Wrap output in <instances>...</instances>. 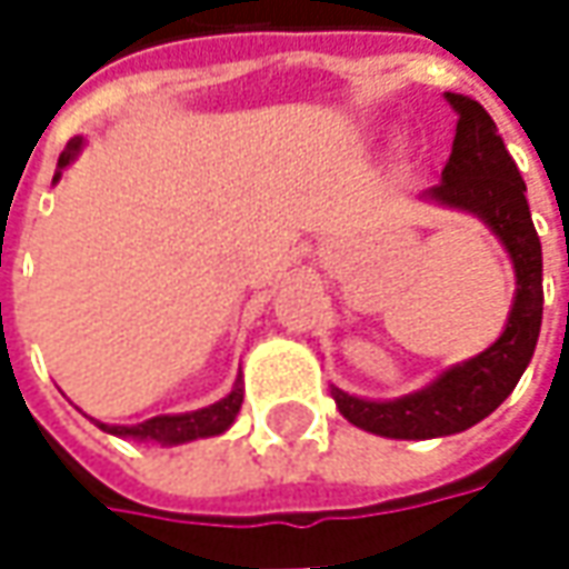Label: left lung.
Masks as SVG:
<instances>
[{
  "instance_id": "left-lung-1",
  "label": "left lung",
  "mask_w": 569,
  "mask_h": 569,
  "mask_svg": "<svg viewBox=\"0 0 569 569\" xmlns=\"http://www.w3.org/2000/svg\"><path fill=\"white\" fill-rule=\"evenodd\" d=\"M447 100L459 113L452 154L443 167V180L425 196L440 206L471 211L500 237L513 259L516 297L507 329L488 351L449 367L411 396L370 402L332 386V399L351 425L392 440L449 437L485 421L516 389L541 332V243L526 202V183L488 110L452 91H447Z\"/></svg>"
}]
</instances>
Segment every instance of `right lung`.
Segmentation results:
<instances>
[{
	"label": "right lung",
	"instance_id": "right-lung-1",
	"mask_svg": "<svg viewBox=\"0 0 569 569\" xmlns=\"http://www.w3.org/2000/svg\"><path fill=\"white\" fill-rule=\"evenodd\" d=\"M81 139H72L66 144V151L59 154V170H56L53 183L59 180L62 167L69 161H76V154L81 151ZM243 405V386L240 380L233 382L228 396L221 402L208 405V408H199V411H187V415H158V418H148L142 425H100V430L113 433V437H136V440H154V443H164V447H173V443H189V440H199V437H218L224 433L237 411Z\"/></svg>",
	"mask_w": 569,
	"mask_h": 569
}]
</instances>
